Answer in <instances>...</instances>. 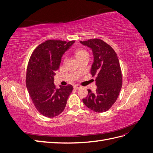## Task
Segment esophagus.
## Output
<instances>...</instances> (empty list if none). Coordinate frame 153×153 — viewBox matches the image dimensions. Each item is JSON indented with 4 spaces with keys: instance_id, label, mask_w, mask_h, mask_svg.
<instances>
[{
    "instance_id": "1",
    "label": "esophagus",
    "mask_w": 153,
    "mask_h": 153,
    "mask_svg": "<svg viewBox=\"0 0 153 153\" xmlns=\"http://www.w3.org/2000/svg\"><path fill=\"white\" fill-rule=\"evenodd\" d=\"M80 88H81V87L79 86V85H75V86H74V89H76V90L79 89H80Z\"/></svg>"
}]
</instances>
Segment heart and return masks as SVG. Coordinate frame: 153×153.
<instances>
[{"mask_svg": "<svg viewBox=\"0 0 153 153\" xmlns=\"http://www.w3.org/2000/svg\"><path fill=\"white\" fill-rule=\"evenodd\" d=\"M87 53V52H86V51H85V50H78L76 51V53H75L76 57H79V56H80V55H83V54H84V53Z\"/></svg>", "mask_w": 153, "mask_h": 153, "instance_id": "obj_1", "label": "heart"}]
</instances>
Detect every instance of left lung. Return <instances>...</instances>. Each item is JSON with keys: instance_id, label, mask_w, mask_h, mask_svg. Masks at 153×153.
Segmentation results:
<instances>
[{"instance_id": "obj_1", "label": "left lung", "mask_w": 153, "mask_h": 153, "mask_svg": "<svg viewBox=\"0 0 153 153\" xmlns=\"http://www.w3.org/2000/svg\"><path fill=\"white\" fill-rule=\"evenodd\" d=\"M89 47L94 62L91 73L96 78V92L88 89V95L82 100L86 106L96 112H104L117 100L122 87V73L117 55L109 45L100 39L80 41Z\"/></svg>"}]
</instances>
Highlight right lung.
Instances as JSON below:
<instances>
[{
  "mask_svg": "<svg viewBox=\"0 0 153 153\" xmlns=\"http://www.w3.org/2000/svg\"><path fill=\"white\" fill-rule=\"evenodd\" d=\"M75 41L47 40L36 47L29 59L27 88L36 108L45 117H54L62 113L73 91L71 85L57 89L53 82L62 55Z\"/></svg>",
  "mask_w": 153,
  "mask_h": 153,
  "instance_id": "right-lung-1",
  "label": "right lung"
}]
</instances>
